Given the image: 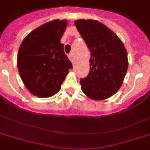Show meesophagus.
I'll list each match as a JSON object with an SVG mask.
<instances>
[{
	"label": "esophagus",
	"mask_w": 150,
	"mask_h": 150,
	"mask_svg": "<svg viewBox=\"0 0 150 150\" xmlns=\"http://www.w3.org/2000/svg\"><path fill=\"white\" fill-rule=\"evenodd\" d=\"M68 57H69V59H70V61L72 62L73 64L75 63V58H74V55H73V54H68Z\"/></svg>",
	"instance_id": "obj_1"
}]
</instances>
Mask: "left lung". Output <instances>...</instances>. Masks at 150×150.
<instances>
[{
    "label": "left lung",
    "instance_id": "obj_1",
    "mask_svg": "<svg viewBox=\"0 0 150 150\" xmlns=\"http://www.w3.org/2000/svg\"><path fill=\"white\" fill-rule=\"evenodd\" d=\"M75 25L91 52L89 75L80 79L82 92L93 100L109 98L125 77L127 50L118 36L99 21L79 19Z\"/></svg>",
    "mask_w": 150,
    "mask_h": 150
}]
</instances>
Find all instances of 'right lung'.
I'll use <instances>...</instances> for the list:
<instances>
[{
  "label": "right lung",
  "instance_id": "right-lung-1",
  "mask_svg": "<svg viewBox=\"0 0 150 150\" xmlns=\"http://www.w3.org/2000/svg\"><path fill=\"white\" fill-rule=\"evenodd\" d=\"M68 22L55 19L32 31L18 52L20 77L29 91L39 97H50L61 89L71 62L61 39Z\"/></svg>",
  "mask_w": 150,
  "mask_h": 150
}]
</instances>
